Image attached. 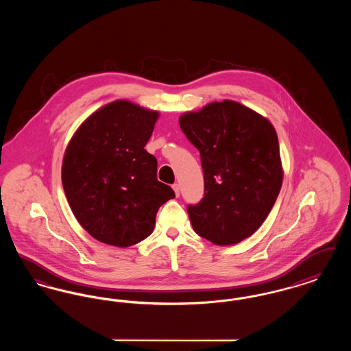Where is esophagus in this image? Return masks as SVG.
<instances>
[{
  "instance_id": "1",
  "label": "esophagus",
  "mask_w": 351,
  "mask_h": 351,
  "mask_svg": "<svg viewBox=\"0 0 351 351\" xmlns=\"http://www.w3.org/2000/svg\"><path fill=\"white\" fill-rule=\"evenodd\" d=\"M172 188H173V191H175L176 197H179V195H180V185H179V184H173Z\"/></svg>"
}]
</instances>
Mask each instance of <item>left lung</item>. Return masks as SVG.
<instances>
[{"mask_svg": "<svg viewBox=\"0 0 351 351\" xmlns=\"http://www.w3.org/2000/svg\"><path fill=\"white\" fill-rule=\"evenodd\" d=\"M200 151L205 196L189 205L193 230L218 246L239 243L267 218L283 183L278 134L267 118L223 100L179 118Z\"/></svg>", "mask_w": 351, "mask_h": 351, "instance_id": "1", "label": "left lung"}]
</instances>
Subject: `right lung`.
I'll return each mask as SVG.
<instances>
[{
    "label": "right lung",
    "instance_id": "obj_1",
    "mask_svg": "<svg viewBox=\"0 0 351 351\" xmlns=\"http://www.w3.org/2000/svg\"><path fill=\"white\" fill-rule=\"evenodd\" d=\"M159 112L117 100L92 113L68 143L62 183L79 223L95 239L129 247L147 238L158 209L175 197L145 150Z\"/></svg>",
    "mask_w": 351,
    "mask_h": 351
}]
</instances>
